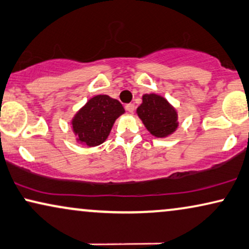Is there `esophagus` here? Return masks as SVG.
I'll return each mask as SVG.
<instances>
[{
  "label": "esophagus",
  "instance_id": "esophagus-1",
  "mask_svg": "<svg viewBox=\"0 0 249 249\" xmlns=\"http://www.w3.org/2000/svg\"><path fill=\"white\" fill-rule=\"evenodd\" d=\"M125 109H127V111L129 112V113H134L135 112V105L134 104H127L125 105Z\"/></svg>",
  "mask_w": 249,
  "mask_h": 249
}]
</instances>
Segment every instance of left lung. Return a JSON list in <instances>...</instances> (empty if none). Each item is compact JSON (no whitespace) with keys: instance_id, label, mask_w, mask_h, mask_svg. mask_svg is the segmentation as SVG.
<instances>
[{"instance_id":"1","label":"left lung","mask_w":249,"mask_h":249,"mask_svg":"<svg viewBox=\"0 0 249 249\" xmlns=\"http://www.w3.org/2000/svg\"><path fill=\"white\" fill-rule=\"evenodd\" d=\"M145 128L157 138H166L178 128V112L163 96L145 93L136 109Z\"/></svg>"}]
</instances>
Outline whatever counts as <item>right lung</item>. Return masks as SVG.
Segmentation results:
<instances>
[{
	"label": "right lung",
	"instance_id": "add662e5",
	"mask_svg": "<svg viewBox=\"0 0 249 249\" xmlns=\"http://www.w3.org/2000/svg\"><path fill=\"white\" fill-rule=\"evenodd\" d=\"M125 111L118 99L107 95L93 96L71 120L77 143L98 146L107 140L113 124Z\"/></svg>",
	"mask_w": 249,
	"mask_h": 249
}]
</instances>
